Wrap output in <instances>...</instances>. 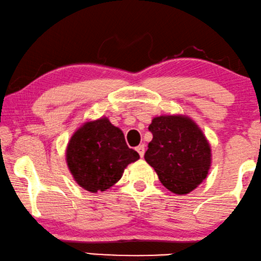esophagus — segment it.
<instances>
[{"mask_svg": "<svg viewBox=\"0 0 261 261\" xmlns=\"http://www.w3.org/2000/svg\"><path fill=\"white\" fill-rule=\"evenodd\" d=\"M136 150H137V152L139 153V156L143 157L144 156V152H145V146L144 145H138L137 148H136Z\"/></svg>", "mask_w": 261, "mask_h": 261, "instance_id": "esophagus-1", "label": "esophagus"}]
</instances>
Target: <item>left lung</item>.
Instances as JSON below:
<instances>
[{
  "label": "left lung",
  "mask_w": 261,
  "mask_h": 261,
  "mask_svg": "<svg viewBox=\"0 0 261 261\" xmlns=\"http://www.w3.org/2000/svg\"><path fill=\"white\" fill-rule=\"evenodd\" d=\"M144 159L171 193L186 195L203 182L212 166V149L200 126L186 115L155 117Z\"/></svg>",
  "instance_id": "obj_1"
}]
</instances>
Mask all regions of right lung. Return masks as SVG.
Segmentation results:
<instances>
[{
  "instance_id": "obj_1",
  "label": "right lung",
  "mask_w": 261,
  "mask_h": 261,
  "mask_svg": "<svg viewBox=\"0 0 261 261\" xmlns=\"http://www.w3.org/2000/svg\"><path fill=\"white\" fill-rule=\"evenodd\" d=\"M138 159V152L126 145L123 131L108 117L83 123L66 148V163L73 179L90 193L111 188Z\"/></svg>"
}]
</instances>
